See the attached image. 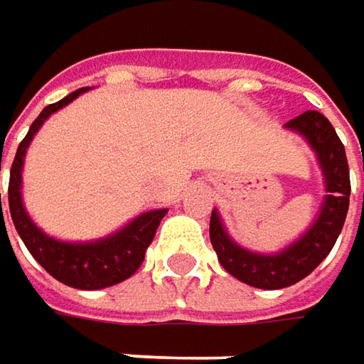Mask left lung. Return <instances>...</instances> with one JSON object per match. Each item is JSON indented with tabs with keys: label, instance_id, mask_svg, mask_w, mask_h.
Listing matches in <instances>:
<instances>
[{
	"label": "left lung",
	"instance_id": "obj_1",
	"mask_svg": "<svg viewBox=\"0 0 364 364\" xmlns=\"http://www.w3.org/2000/svg\"><path fill=\"white\" fill-rule=\"evenodd\" d=\"M285 129L300 133L309 141L323 168L327 196L311 229L277 254H256L229 237L216 210L210 216V242L223 269L235 279L260 289H281L311 275L333 248L350 204L346 149L331 122L316 110H306L285 122Z\"/></svg>",
	"mask_w": 364,
	"mask_h": 364
}]
</instances>
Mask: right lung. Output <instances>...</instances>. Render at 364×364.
<instances>
[{
    "mask_svg": "<svg viewBox=\"0 0 364 364\" xmlns=\"http://www.w3.org/2000/svg\"><path fill=\"white\" fill-rule=\"evenodd\" d=\"M87 89L89 87L77 89L70 95H66L64 100L46 106L41 110V114L35 118L26 137L18 146L12 168H10L8 204H10V215L14 220V227H16L18 235L22 237L24 246L53 279L62 281L64 285L77 287V289H102V287H110L120 281L129 279L141 267V262L146 258V250L156 235V229H158L162 216L166 215V208L144 213L108 237H102L95 242H85V244H68V242H60L55 237H50L31 220L28 213L24 210L22 193H20L24 156H26V148L31 146L35 133L41 129V124L53 112L68 106Z\"/></svg>",
    "mask_w": 364,
    "mask_h": 364,
    "instance_id": "obj_1",
    "label": "right lung"
}]
</instances>
